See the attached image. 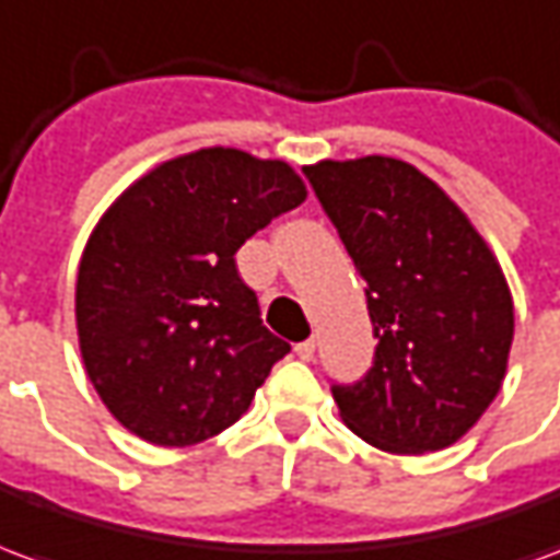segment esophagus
Wrapping results in <instances>:
<instances>
[{
  "mask_svg": "<svg viewBox=\"0 0 560 560\" xmlns=\"http://www.w3.org/2000/svg\"><path fill=\"white\" fill-rule=\"evenodd\" d=\"M293 351H296V357H300V360H305V363H308V360H315V339L300 341Z\"/></svg>",
  "mask_w": 560,
  "mask_h": 560,
  "instance_id": "34e87169",
  "label": "esophagus"
}]
</instances>
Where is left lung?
<instances>
[{"label": "left lung", "instance_id": "obj_1", "mask_svg": "<svg viewBox=\"0 0 560 560\" xmlns=\"http://www.w3.org/2000/svg\"><path fill=\"white\" fill-rule=\"evenodd\" d=\"M365 279L375 360L332 384L345 425L377 450L456 444L501 389L513 296L468 215L413 164L387 155L303 167Z\"/></svg>", "mask_w": 560, "mask_h": 560}]
</instances>
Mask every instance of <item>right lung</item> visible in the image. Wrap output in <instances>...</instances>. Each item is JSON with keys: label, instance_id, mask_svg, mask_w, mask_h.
<instances>
[{"label": "right lung", "instance_id": "right-lung-1", "mask_svg": "<svg viewBox=\"0 0 560 560\" xmlns=\"http://www.w3.org/2000/svg\"><path fill=\"white\" fill-rule=\"evenodd\" d=\"M305 200L284 161L197 149L128 185L78 269L83 365L107 411L159 446H191L240 420L291 351L236 272L240 245Z\"/></svg>", "mask_w": 560, "mask_h": 560}]
</instances>
